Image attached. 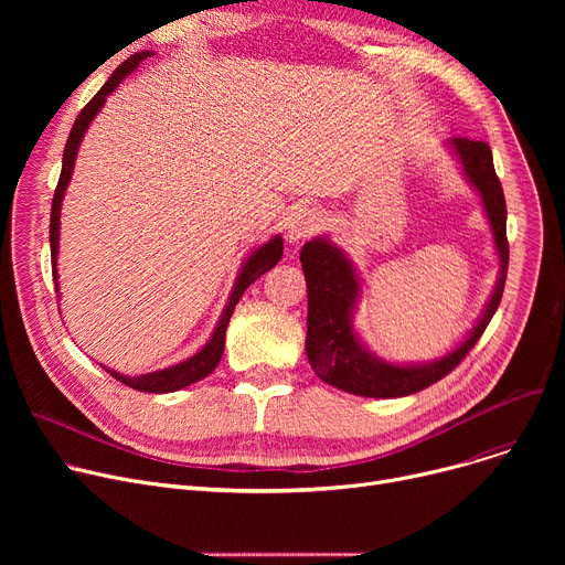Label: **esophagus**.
<instances>
[{
	"label": "esophagus",
	"instance_id": "1",
	"mask_svg": "<svg viewBox=\"0 0 565 565\" xmlns=\"http://www.w3.org/2000/svg\"><path fill=\"white\" fill-rule=\"evenodd\" d=\"M320 228V213L316 207H300L298 213L288 217L286 224V241L288 243H300L311 237Z\"/></svg>",
	"mask_w": 565,
	"mask_h": 565
}]
</instances>
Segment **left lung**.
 <instances>
[{
	"label": "left lung",
	"instance_id": "8db88e82",
	"mask_svg": "<svg viewBox=\"0 0 565 565\" xmlns=\"http://www.w3.org/2000/svg\"><path fill=\"white\" fill-rule=\"evenodd\" d=\"M449 146L469 185L479 192L488 224L492 228L494 249L499 256V277L494 290L477 324L451 352L433 362L394 364L377 358L354 332L352 316L362 298V279L354 270L352 260L328 235H318L305 243L300 260L309 295L307 358L316 375L341 392L366 398H398L430 387L465 360V354L481 339L501 302L509 273L507 201H503V190L494 173L492 151L486 141L467 137H456L449 141Z\"/></svg>",
	"mask_w": 565,
	"mask_h": 565
}]
</instances>
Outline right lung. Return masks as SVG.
<instances>
[{
	"instance_id": "right-lung-1",
	"label": "right lung",
	"mask_w": 565,
	"mask_h": 565,
	"mask_svg": "<svg viewBox=\"0 0 565 565\" xmlns=\"http://www.w3.org/2000/svg\"><path fill=\"white\" fill-rule=\"evenodd\" d=\"M153 52H135L130 58H126V62L118 66L111 77L103 84L100 92L88 100V105L79 111V116L75 118L73 124V130L68 135V141H66V148H64V162H62V175H58V183H56V190H54V196H52V213H50V249H52V275H54V288H56V298H62L58 295V275H56V254H58V220H62V201H64V194H66V188L71 183V175H73V167H75V158H77V151H79V143L84 139V132L88 130V126H92V121L96 118V114L103 109V105L107 103V96L116 92V86L121 84L132 71H137V66L143 62V58L151 56ZM284 254V237L281 235H273L270 241L263 243L260 247H256L247 260L241 265V273H237L235 277V284H233V290L228 295V302L220 316V322L217 328L213 330L211 339L205 341V345L194 352L192 358L178 362L173 366H167V369H160V371H153V373H141V375H124L118 371H111V369H105L111 377L121 380L124 384H128V387L137 390V392H148V394H169V392H178L183 387H190V384L203 380L205 375H211L215 371V366L220 364L222 360V352H224V339H226V328H228V320L233 316V309L235 305L241 302L243 292L249 288V284H254L260 275H265L270 267H275L279 263Z\"/></svg>"
}]
</instances>
